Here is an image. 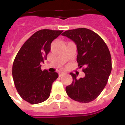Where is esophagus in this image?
Listing matches in <instances>:
<instances>
[{
  "label": "esophagus",
  "mask_w": 125,
  "mask_h": 125,
  "mask_svg": "<svg viewBox=\"0 0 125 125\" xmlns=\"http://www.w3.org/2000/svg\"><path fill=\"white\" fill-rule=\"evenodd\" d=\"M65 73H59V77H61V76H63V75H64Z\"/></svg>",
  "instance_id": "1"
}]
</instances>
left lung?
Returning <instances> with one entry per match:
<instances>
[{
    "label": "left lung",
    "mask_w": 125,
    "mask_h": 125,
    "mask_svg": "<svg viewBox=\"0 0 125 125\" xmlns=\"http://www.w3.org/2000/svg\"><path fill=\"white\" fill-rule=\"evenodd\" d=\"M76 44L77 62L85 73L77 79L75 74L71 84L66 88V93L72 100L79 103H89L100 95L106 85L111 72V57L108 46L98 34L91 30L78 28L62 34Z\"/></svg>",
    "instance_id": "1"
}]
</instances>
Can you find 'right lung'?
<instances>
[{"label":"right lung","mask_w":125,"mask_h":125,"mask_svg":"<svg viewBox=\"0 0 125 125\" xmlns=\"http://www.w3.org/2000/svg\"><path fill=\"white\" fill-rule=\"evenodd\" d=\"M62 32L38 31L24 42L15 56L12 66L14 84L21 97L29 103H40L50 96L58 74L42 71L41 63L47 59L52 42Z\"/></svg>","instance_id":"add662e5"}]
</instances>
